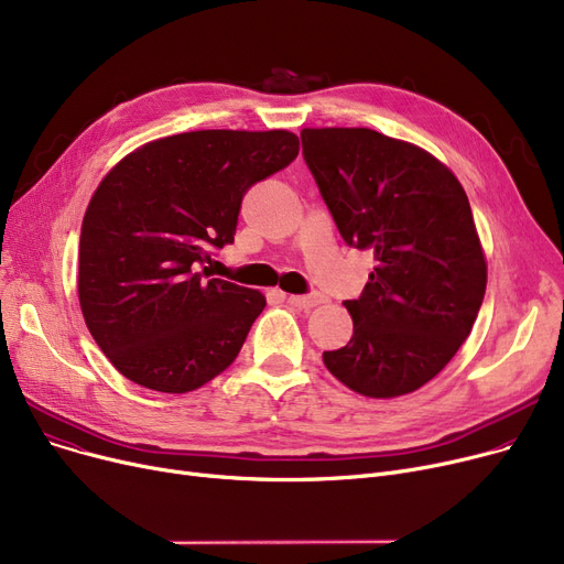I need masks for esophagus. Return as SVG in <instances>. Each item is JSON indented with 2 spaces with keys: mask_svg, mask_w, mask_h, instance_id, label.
I'll return each mask as SVG.
<instances>
[{
  "mask_svg": "<svg viewBox=\"0 0 564 564\" xmlns=\"http://www.w3.org/2000/svg\"><path fill=\"white\" fill-rule=\"evenodd\" d=\"M322 302H324V297L317 292H313V294H290V297H288V304L297 306V308H313Z\"/></svg>",
  "mask_w": 564,
  "mask_h": 564,
  "instance_id": "esophagus-1",
  "label": "esophagus"
}]
</instances>
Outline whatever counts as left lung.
Wrapping results in <instances>:
<instances>
[{
  "label": "left lung",
  "instance_id": "obj_1",
  "mask_svg": "<svg viewBox=\"0 0 564 564\" xmlns=\"http://www.w3.org/2000/svg\"><path fill=\"white\" fill-rule=\"evenodd\" d=\"M302 148L345 245L375 253L361 297L345 302L354 334L322 361L368 398L416 391L455 357L485 300L466 192L423 148L368 128L302 130Z\"/></svg>",
  "mask_w": 564,
  "mask_h": 564
}]
</instances>
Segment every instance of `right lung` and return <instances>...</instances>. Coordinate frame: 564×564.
Returning <instances> with one entry per match:
<instances>
[{
    "label": "right lung",
    "instance_id": "right-lung-1",
    "mask_svg": "<svg viewBox=\"0 0 564 564\" xmlns=\"http://www.w3.org/2000/svg\"><path fill=\"white\" fill-rule=\"evenodd\" d=\"M297 153L285 130H198L145 143L107 173L82 221L77 292L123 377L187 393L235 361L264 297L199 267L232 245L245 194Z\"/></svg>",
    "mask_w": 564,
    "mask_h": 564
}]
</instances>
